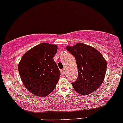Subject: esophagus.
Returning <instances> with one entry per match:
<instances>
[{"mask_svg":"<svg viewBox=\"0 0 123 123\" xmlns=\"http://www.w3.org/2000/svg\"><path fill=\"white\" fill-rule=\"evenodd\" d=\"M61 74L62 75H65V69H61Z\"/></svg>","mask_w":123,"mask_h":123,"instance_id":"1","label":"esophagus"}]
</instances>
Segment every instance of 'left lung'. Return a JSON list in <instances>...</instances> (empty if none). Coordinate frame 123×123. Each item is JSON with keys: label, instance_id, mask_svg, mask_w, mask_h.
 <instances>
[{"label": "left lung", "instance_id": "obj_1", "mask_svg": "<svg viewBox=\"0 0 123 123\" xmlns=\"http://www.w3.org/2000/svg\"><path fill=\"white\" fill-rule=\"evenodd\" d=\"M66 49L76 60L78 78L72 83L74 90L81 95H86L97 90L105 79L106 61L95 48L81 43Z\"/></svg>", "mask_w": 123, "mask_h": 123}]
</instances>
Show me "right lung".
I'll use <instances>...</instances> for the list:
<instances>
[{
    "label": "right lung",
    "mask_w": 123,
    "mask_h": 123,
    "mask_svg": "<svg viewBox=\"0 0 123 123\" xmlns=\"http://www.w3.org/2000/svg\"><path fill=\"white\" fill-rule=\"evenodd\" d=\"M58 46L42 43L33 47L21 58L18 71L26 89L36 96L45 97L56 87L61 75L54 56Z\"/></svg>",
    "instance_id": "add662e5"
}]
</instances>
